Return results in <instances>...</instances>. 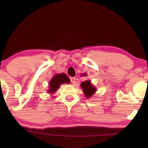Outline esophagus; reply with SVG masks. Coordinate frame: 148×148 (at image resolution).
Here are the masks:
<instances>
[{"instance_id": "obj_1", "label": "esophagus", "mask_w": 148, "mask_h": 148, "mask_svg": "<svg viewBox=\"0 0 148 148\" xmlns=\"http://www.w3.org/2000/svg\"><path fill=\"white\" fill-rule=\"evenodd\" d=\"M71 82H72V84H76V77H71L70 78Z\"/></svg>"}]
</instances>
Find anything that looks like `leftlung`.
<instances>
[{"instance_id":"obj_1","label":"left lung","mask_w":148,"mask_h":148,"mask_svg":"<svg viewBox=\"0 0 148 148\" xmlns=\"http://www.w3.org/2000/svg\"><path fill=\"white\" fill-rule=\"evenodd\" d=\"M82 76H87V74L85 73V74H82ZM81 87L82 88L83 92H84L85 96H86L87 99L92 97L97 91V88H95V86L92 84L91 81H90V80L83 81L81 84Z\"/></svg>"}]
</instances>
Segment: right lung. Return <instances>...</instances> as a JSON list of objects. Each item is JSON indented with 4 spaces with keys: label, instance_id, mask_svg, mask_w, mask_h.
<instances>
[{
    "label": "right lung",
    "instance_id": "add662e5",
    "mask_svg": "<svg viewBox=\"0 0 148 148\" xmlns=\"http://www.w3.org/2000/svg\"><path fill=\"white\" fill-rule=\"evenodd\" d=\"M64 84H70V80H69L68 76L64 73L55 74L51 79V81H49V88L47 92H48L49 94H54L59 89L60 85Z\"/></svg>",
    "mask_w": 148,
    "mask_h": 148
}]
</instances>
